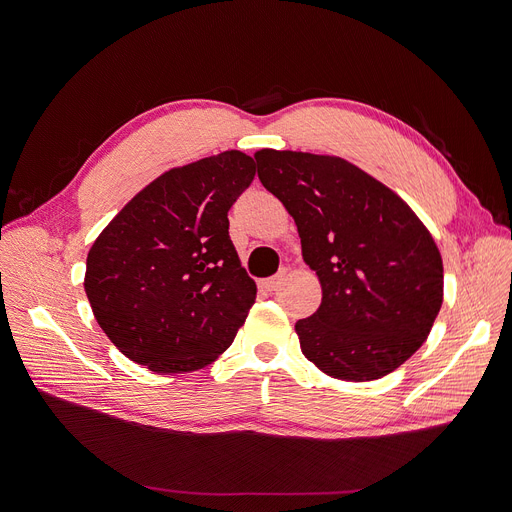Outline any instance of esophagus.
Here are the masks:
<instances>
[{
    "mask_svg": "<svg viewBox=\"0 0 512 512\" xmlns=\"http://www.w3.org/2000/svg\"><path fill=\"white\" fill-rule=\"evenodd\" d=\"M286 278V270H282V272H278L276 276H272V278H265V280H261V288L263 290H267V292H274V290H278L280 288V284H282V280Z\"/></svg>",
    "mask_w": 512,
    "mask_h": 512,
    "instance_id": "1",
    "label": "esophagus"
}]
</instances>
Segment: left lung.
<instances>
[{"label": "left lung", "mask_w": 512, "mask_h": 512, "mask_svg": "<svg viewBox=\"0 0 512 512\" xmlns=\"http://www.w3.org/2000/svg\"><path fill=\"white\" fill-rule=\"evenodd\" d=\"M257 176L297 222L321 305L297 330L332 378L380 380L425 342L442 307L432 234L388 186L342 157L261 149Z\"/></svg>", "instance_id": "obj_1"}]
</instances>
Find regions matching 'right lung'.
<instances>
[{"mask_svg":"<svg viewBox=\"0 0 512 512\" xmlns=\"http://www.w3.org/2000/svg\"><path fill=\"white\" fill-rule=\"evenodd\" d=\"M255 161L224 151L155 178L97 236L85 292L122 355L155 373L195 371L232 344L257 286L240 267L228 211Z\"/></svg>","mask_w":512,"mask_h":512,"instance_id":"1","label":"right lung"}]
</instances>
